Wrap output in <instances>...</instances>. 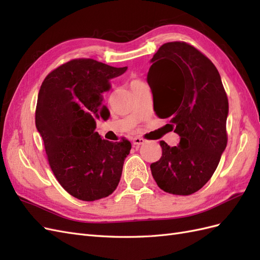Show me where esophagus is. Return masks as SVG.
Wrapping results in <instances>:
<instances>
[{"label": "esophagus", "instance_id": "34e87169", "mask_svg": "<svg viewBox=\"0 0 260 260\" xmlns=\"http://www.w3.org/2000/svg\"><path fill=\"white\" fill-rule=\"evenodd\" d=\"M133 141V144H134L135 146H139V145H143L145 143V139L142 138V137H134L132 139Z\"/></svg>", "mask_w": 260, "mask_h": 260}]
</instances>
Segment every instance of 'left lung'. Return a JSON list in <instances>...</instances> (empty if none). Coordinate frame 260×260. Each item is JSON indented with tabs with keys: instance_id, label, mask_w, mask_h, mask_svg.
<instances>
[{
	"instance_id": "obj_1",
	"label": "left lung",
	"mask_w": 260,
	"mask_h": 260,
	"mask_svg": "<svg viewBox=\"0 0 260 260\" xmlns=\"http://www.w3.org/2000/svg\"><path fill=\"white\" fill-rule=\"evenodd\" d=\"M151 62L155 113L169 118L180 136L174 147L160 142L162 155L150 165L151 175L165 192L190 196L210 180L228 145L229 99L216 67L188 43L164 44Z\"/></svg>"
}]
</instances>
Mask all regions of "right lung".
Segmentation results:
<instances>
[{"instance_id":"add662e5","label":"right lung","mask_w":260,"mask_h":260,"mask_svg":"<svg viewBox=\"0 0 260 260\" xmlns=\"http://www.w3.org/2000/svg\"><path fill=\"white\" fill-rule=\"evenodd\" d=\"M115 68L90 58H77L48 73L38 93L35 123L46 156L61 187L82 201L109 197L117 188L132 144L113 143L95 132V119L108 118L103 94Z\"/></svg>"}]
</instances>
